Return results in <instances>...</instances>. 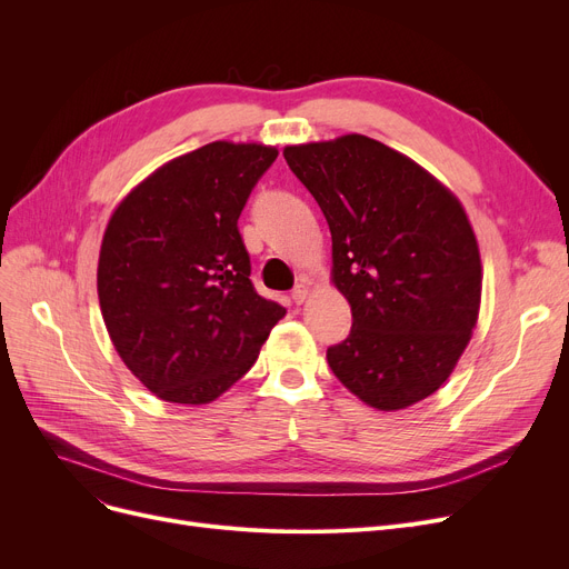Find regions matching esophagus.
Returning <instances> with one entry per match:
<instances>
[{"label":"esophagus","mask_w":569,"mask_h":569,"mask_svg":"<svg viewBox=\"0 0 569 569\" xmlns=\"http://www.w3.org/2000/svg\"><path fill=\"white\" fill-rule=\"evenodd\" d=\"M309 297V286L307 283H297L295 288H292V302L295 305H302L305 300Z\"/></svg>","instance_id":"obj_1"}]
</instances>
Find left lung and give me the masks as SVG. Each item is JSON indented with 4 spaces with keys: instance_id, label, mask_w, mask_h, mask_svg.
Wrapping results in <instances>:
<instances>
[{
    "instance_id": "obj_1",
    "label": "left lung",
    "mask_w": 569,
    "mask_h": 569,
    "mask_svg": "<svg viewBox=\"0 0 569 569\" xmlns=\"http://www.w3.org/2000/svg\"><path fill=\"white\" fill-rule=\"evenodd\" d=\"M283 157L332 232V281L352 311L327 348L335 376L378 410L450 378L480 313L482 262L461 202L412 159L350 133Z\"/></svg>"
}]
</instances>
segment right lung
<instances>
[{
  "instance_id": "add662e5",
  "label": "right lung",
  "mask_w": 569,
  "mask_h": 569,
  "mask_svg": "<svg viewBox=\"0 0 569 569\" xmlns=\"http://www.w3.org/2000/svg\"><path fill=\"white\" fill-rule=\"evenodd\" d=\"M277 147L209 142L140 182L108 221L97 288L114 350L163 401L221 397L286 309L260 297L237 219Z\"/></svg>"
}]
</instances>
